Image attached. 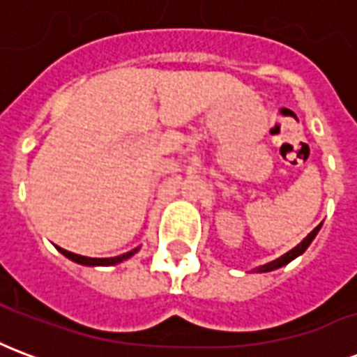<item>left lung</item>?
Returning a JSON list of instances; mask_svg holds the SVG:
<instances>
[{
    "label": "left lung",
    "mask_w": 357,
    "mask_h": 357,
    "mask_svg": "<svg viewBox=\"0 0 357 357\" xmlns=\"http://www.w3.org/2000/svg\"><path fill=\"white\" fill-rule=\"evenodd\" d=\"M319 229H321V224L317 225V227H315L312 233H307L306 239L302 241L300 245H296V247L292 248V250H289L287 255L279 256V258H277V260H273V262L264 264V266H260V268H256V271H260V273H266V271H273V269L283 268V266H287L289 262H292V260H294V258H298L300 255H304V250L310 247V243L315 239V235H317V231H319Z\"/></svg>",
    "instance_id": "1"
}]
</instances>
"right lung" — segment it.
<instances>
[{"label":"right lung","mask_w":357,"mask_h":357,"mask_svg":"<svg viewBox=\"0 0 357 357\" xmlns=\"http://www.w3.org/2000/svg\"><path fill=\"white\" fill-rule=\"evenodd\" d=\"M61 250V255H65L66 258H70L73 262L76 264H82V266H114V264H120L128 260L130 256H133L139 248H133L130 252H126V255H120V256H114V258H88V256H82V255H74V252H68L65 248L57 247Z\"/></svg>","instance_id":"1"}]
</instances>
